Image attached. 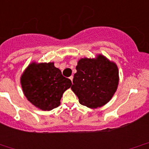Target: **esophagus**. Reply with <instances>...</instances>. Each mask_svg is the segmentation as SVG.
<instances>
[{
	"label": "esophagus",
	"instance_id": "esophagus-1",
	"mask_svg": "<svg viewBox=\"0 0 149 149\" xmlns=\"http://www.w3.org/2000/svg\"><path fill=\"white\" fill-rule=\"evenodd\" d=\"M69 79H70V80H71V81L73 82V76H70V77H69Z\"/></svg>",
	"mask_w": 149,
	"mask_h": 149
}]
</instances>
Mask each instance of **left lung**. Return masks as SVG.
<instances>
[{"mask_svg":"<svg viewBox=\"0 0 149 149\" xmlns=\"http://www.w3.org/2000/svg\"><path fill=\"white\" fill-rule=\"evenodd\" d=\"M76 69L71 89L81 104L96 109L110 101L119 84L115 63L99 54L95 58H81Z\"/></svg>","mask_w":149,"mask_h":149,"instance_id":"8db88e82","label":"left lung"}]
</instances>
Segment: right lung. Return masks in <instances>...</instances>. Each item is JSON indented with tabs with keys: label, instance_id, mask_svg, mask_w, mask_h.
I'll use <instances>...</instances> for the list:
<instances>
[{
	"label": "right lung",
	"instance_id": "1",
	"mask_svg": "<svg viewBox=\"0 0 149 149\" xmlns=\"http://www.w3.org/2000/svg\"><path fill=\"white\" fill-rule=\"evenodd\" d=\"M21 85L28 101L38 109L49 111L61 104L71 81L64 77L54 63L32 62L21 76Z\"/></svg>",
	"mask_w": 149,
	"mask_h": 149
}]
</instances>
